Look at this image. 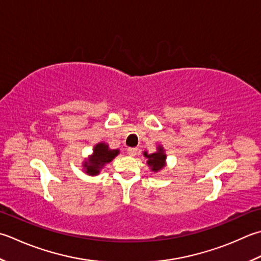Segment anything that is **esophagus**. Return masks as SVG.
Listing matches in <instances>:
<instances>
[{"mask_svg": "<svg viewBox=\"0 0 261 261\" xmlns=\"http://www.w3.org/2000/svg\"><path fill=\"white\" fill-rule=\"evenodd\" d=\"M126 152H127V155H130V156H136L138 152V149L137 148H127Z\"/></svg>", "mask_w": 261, "mask_h": 261, "instance_id": "34e87169", "label": "esophagus"}]
</instances>
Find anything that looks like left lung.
Returning a JSON list of instances; mask_svg holds the SVG:
<instances>
[{
    "label": "left lung",
    "mask_w": 261,
    "mask_h": 261,
    "mask_svg": "<svg viewBox=\"0 0 261 261\" xmlns=\"http://www.w3.org/2000/svg\"><path fill=\"white\" fill-rule=\"evenodd\" d=\"M144 156L146 157L147 160V165L149 166L150 171L154 172V173H158L160 171H162L163 168L166 167V152L164 147L158 145L156 148V151L155 152H149L144 151Z\"/></svg>",
    "instance_id": "8db88e82"
}]
</instances>
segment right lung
Instances as JSON below:
<instances>
[{
	"label": "right lung",
	"mask_w": 261,
	"mask_h": 261,
	"mask_svg": "<svg viewBox=\"0 0 261 261\" xmlns=\"http://www.w3.org/2000/svg\"><path fill=\"white\" fill-rule=\"evenodd\" d=\"M119 154V149H111L106 142L100 141L94 146L93 152L88 156V158H85L83 165H81L83 171L87 175H98L105 165L113 161Z\"/></svg>",
	"instance_id": "1"
}]
</instances>
